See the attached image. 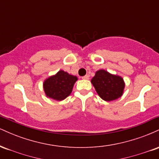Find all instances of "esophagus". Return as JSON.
Masks as SVG:
<instances>
[{
  "instance_id": "34e87169",
  "label": "esophagus",
  "mask_w": 159,
  "mask_h": 159,
  "mask_svg": "<svg viewBox=\"0 0 159 159\" xmlns=\"http://www.w3.org/2000/svg\"><path fill=\"white\" fill-rule=\"evenodd\" d=\"M82 79H84V80H88L89 79V75H84V76H83V77H82Z\"/></svg>"
}]
</instances>
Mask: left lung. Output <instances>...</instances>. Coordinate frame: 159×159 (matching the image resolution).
Masks as SVG:
<instances>
[{"label":"left lung","instance_id":"left-lung-1","mask_svg":"<svg viewBox=\"0 0 159 159\" xmlns=\"http://www.w3.org/2000/svg\"><path fill=\"white\" fill-rule=\"evenodd\" d=\"M91 83L98 96L106 102L114 101L121 97L125 88L123 78L109 73L105 69L98 70L91 79Z\"/></svg>","mask_w":159,"mask_h":159}]
</instances>
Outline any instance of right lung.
Returning a JSON list of instances; mask_svg holds the SVG:
<instances>
[{
  "mask_svg": "<svg viewBox=\"0 0 159 159\" xmlns=\"http://www.w3.org/2000/svg\"><path fill=\"white\" fill-rule=\"evenodd\" d=\"M77 81L78 78L75 75L60 70L44 81L43 89L45 96L57 101H62L71 94Z\"/></svg>",
  "mask_w": 159,
  "mask_h": 159,
  "instance_id": "right-lung-1",
  "label": "right lung"
}]
</instances>
